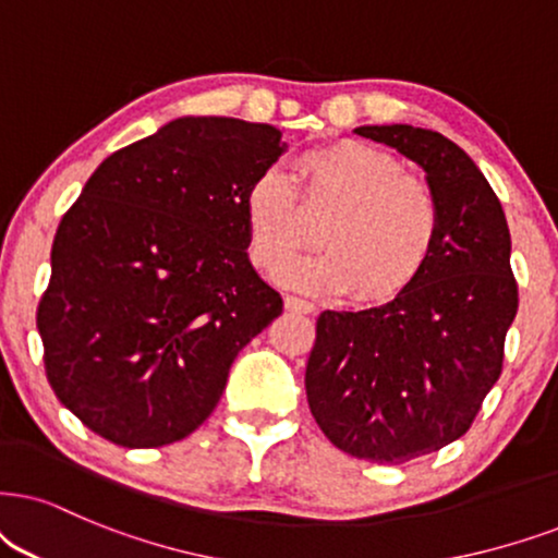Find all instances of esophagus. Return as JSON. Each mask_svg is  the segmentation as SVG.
Listing matches in <instances>:
<instances>
[{
	"label": "esophagus",
	"mask_w": 558,
	"mask_h": 558,
	"mask_svg": "<svg viewBox=\"0 0 558 558\" xmlns=\"http://www.w3.org/2000/svg\"><path fill=\"white\" fill-rule=\"evenodd\" d=\"M286 308L295 314H314V303L299 299V295H286Z\"/></svg>",
	"instance_id": "1"
}]
</instances>
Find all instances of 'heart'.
Returning <instances> with one entry per match:
<instances>
[{
    "instance_id": "b5f03b06",
    "label": "heart",
    "mask_w": 558,
    "mask_h": 558,
    "mask_svg": "<svg viewBox=\"0 0 558 558\" xmlns=\"http://www.w3.org/2000/svg\"><path fill=\"white\" fill-rule=\"evenodd\" d=\"M329 206L319 229L324 250L286 272L303 291L352 288L357 301H391L425 272L440 242L442 210L427 180L401 172L389 151L335 141L293 161V185L278 167L250 182L244 227L252 263L267 275L286 270L308 242L301 208L312 214Z\"/></svg>"
}]
</instances>
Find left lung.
I'll list each match as a JSON object with an SVG mask.
<instances>
[{"label": "left lung", "mask_w": 558, "mask_h": 558, "mask_svg": "<svg viewBox=\"0 0 558 558\" xmlns=\"http://www.w3.org/2000/svg\"><path fill=\"white\" fill-rule=\"evenodd\" d=\"M427 172L442 210L425 272L363 312H324L306 365L316 425L344 453L407 463L466 435L505 363L518 314L510 229L469 154L437 131L363 125Z\"/></svg>", "instance_id": "obj_1"}]
</instances>
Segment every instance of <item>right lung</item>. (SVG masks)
Returning <instances> with one entry per match:
<instances>
[{"mask_svg":"<svg viewBox=\"0 0 558 558\" xmlns=\"http://www.w3.org/2000/svg\"><path fill=\"white\" fill-rule=\"evenodd\" d=\"M283 149L272 125L180 118L110 154L63 214L35 324L48 384L92 433L123 448L195 433L283 312L244 227L246 187Z\"/></svg>","mask_w":558,"mask_h":558,"instance_id":"obj_1","label":"right lung"}]
</instances>
